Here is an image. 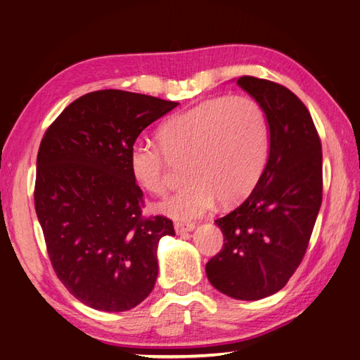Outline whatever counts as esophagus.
Listing matches in <instances>:
<instances>
[{"mask_svg":"<svg viewBox=\"0 0 360 360\" xmlns=\"http://www.w3.org/2000/svg\"><path fill=\"white\" fill-rule=\"evenodd\" d=\"M193 228H195V224H192V223H181V221H176L174 223V231H176V234H186V232H190V231H193Z\"/></svg>","mask_w":360,"mask_h":360,"instance_id":"1","label":"esophagus"}]
</instances>
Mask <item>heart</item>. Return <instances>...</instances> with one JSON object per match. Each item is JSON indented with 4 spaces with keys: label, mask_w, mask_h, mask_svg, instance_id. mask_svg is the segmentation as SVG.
<instances>
[{
    "label": "heart",
    "mask_w": 360,
    "mask_h": 360,
    "mask_svg": "<svg viewBox=\"0 0 360 360\" xmlns=\"http://www.w3.org/2000/svg\"><path fill=\"white\" fill-rule=\"evenodd\" d=\"M270 150L265 109L248 95H221L170 117L159 128V143L140 137L129 148V168L140 187L164 195L170 162H184L187 184L160 204V212L193 220L214 206L251 192Z\"/></svg>",
    "instance_id": "heart-1"
}]
</instances>
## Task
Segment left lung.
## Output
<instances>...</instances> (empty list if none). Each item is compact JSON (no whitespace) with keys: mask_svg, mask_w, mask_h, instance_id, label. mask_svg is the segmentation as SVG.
I'll return each instance as SVG.
<instances>
[{"mask_svg":"<svg viewBox=\"0 0 360 360\" xmlns=\"http://www.w3.org/2000/svg\"><path fill=\"white\" fill-rule=\"evenodd\" d=\"M237 84L265 109L270 154L248 198L215 220L224 240L206 274L228 297L255 301L279 292L306 255L323 198V154L314 120L292 90L255 76Z\"/></svg>","mask_w":360,"mask_h":360,"instance_id":"1","label":"left lung"}]
</instances>
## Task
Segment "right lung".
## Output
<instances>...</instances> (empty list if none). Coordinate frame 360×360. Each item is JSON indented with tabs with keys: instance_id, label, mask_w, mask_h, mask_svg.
Instances as JSON below:
<instances>
[{
	"instance_id": "add662e5",
	"label": "right lung",
	"mask_w": 360,
	"mask_h": 360,
	"mask_svg": "<svg viewBox=\"0 0 360 360\" xmlns=\"http://www.w3.org/2000/svg\"><path fill=\"white\" fill-rule=\"evenodd\" d=\"M179 103L123 90L77 98L40 142L34 204L51 265L67 290L103 312H124L151 293L158 242L174 236L164 215L145 217L129 148Z\"/></svg>"
}]
</instances>
